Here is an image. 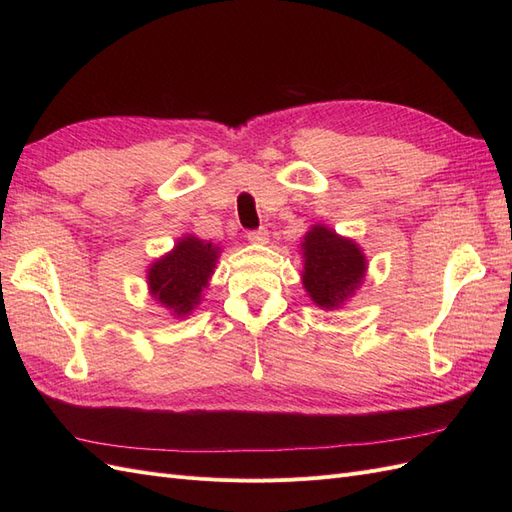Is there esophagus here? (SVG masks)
I'll list each match as a JSON object with an SVG mask.
<instances>
[{
  "label": "esophagus",
  "mask_w": 512,
  "mask_h": 512,
  "mask_svg": "<svg viewBox=\"0 0 512 512\" xmlns=\"http://www.w3.org/2000/svg\"><path fill=\"white\" fill-rule=\"evenodd\" d=\"M247 241L254 243V245H265V243H269V230L267 228L250 230V232H247Z\"/></svg>",
  "instance_id": "34e87169"
}]
</instances>
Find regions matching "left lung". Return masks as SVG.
I'll use <instances>...</instances> for the list:
<instances>
[{
    "label": "left lung",
    "instance_id": "left-lung-1",
    "mask_svg": "<svg viewBox=\"0 0 512 512\" xmlns=\"http://www.w3.org/2000/svg\"><path fill=\"white\" fill-rule=\"evenodd\" d=\"M301 250L303 286L318 307H342L363 284L367 258L352 239L316 224L303 237Z\"/></svg>",
    "mask_w": 512,
    "mask_h": 512
}]
</instances>
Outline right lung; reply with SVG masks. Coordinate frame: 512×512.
Returning a JSON list of instances; mask_svg holds the SVG:
<instances>
[{
	"instance_id": "obj_1",
	"label": "right lung",
	"mask_w": 512,
	"mask_h": 512,
	"mask_svg": "<svg viewBox=\"0 0 512 512\" xmlns=\"http://www.w3.org/2000/svg\"><path fill=\"white\" fill-rule=\"evenodd\" d=\"M218 258V245L200 241L194 235L181 237L173 252L149 267L147 284L151 297L173 312V316H188L200 303Z\"/></svg>"
}]
</instances>
